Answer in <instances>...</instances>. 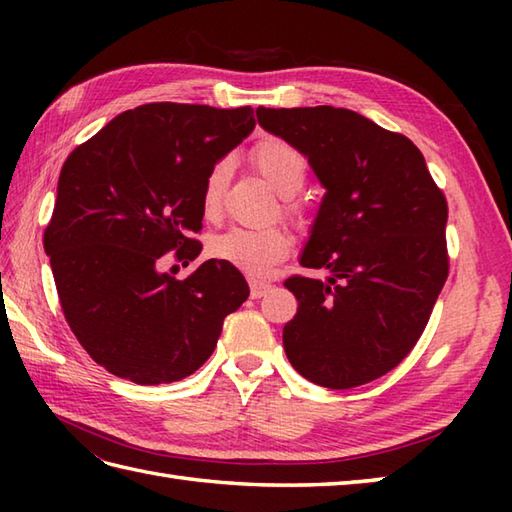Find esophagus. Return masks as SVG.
<instances>
[{"instance_id":"1","label":"esophagus","mask_w":512,"mask_h":512,"mask_svg":"<svg viewBox=\"0 0 512 512\" xmlns=\"http://www.w3.org/2000/svg\"><path fill=\"white\" fill-rule=\"evenodd\" d=\"M270 290V284H266V281H250V297L253 299H262L266 292Z\"/></svg>"}]
</instances>
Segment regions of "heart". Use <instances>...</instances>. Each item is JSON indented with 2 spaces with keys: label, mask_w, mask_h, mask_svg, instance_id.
<instances>
[{
  "label": "heart",
  "mask_w": 512,
  "mask_h": 512,
  "mask_svg": "<svg viewBox=\"0 0 512 512\" xmlns=\"http://www.w3.org/2000/svg\"><path fill=\"white\" fill-rule=\"evenodd\" d=\"M250 162L270 187L284 198V215L295 222H306L308 209L295 195L308 178V158L290 140L268 136L250 151ZM231 162L217 160L202 184V209L213 217L220 213ZM292 250V239L281 228H228L211 242V255L224 264H231L250 277H264L275 264L284 262Z\"/></svg>",
  "instance_id": "b5f03b06"
}]
</instances>
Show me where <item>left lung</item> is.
Returning a JSON list of instances; mask_svg holds the SVG:
<instances>
[{
  "label": "left lung",
  "mask_w": 512,
  "mask_h": 512,
  "mask_svg": "<svg viewBox=\"0 0 512 512\" xmlns=\"http://www.w3.org/2000/svg\"><path fill=\"white\" fill-rule=\"evenodd\" d=\"M266 132L308 156L325 198L292 275L286 356L310 383L350 389L391 372L427 328L449 277V206L407 136L332 105L257 107Z\"/></svg>",
  "instance_id": "1"
}]
</instances>
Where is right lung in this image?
I'll return each mask as SVG.
<instances>
[{
    "instance_id": "obj_1",
    "label": "right lung",
    "mask_w": 512,
    "mask_h": 512,
    "mask_svg": "<svg viewBox=\"0 0 512 512\" xmlns=\"http://www.w3.org/2000/svg\"><path fill=\"white\" fill-rule=\"evenodd\" d=\"M253 129L248 105L147 103L63 162L43 248L65 321L110 374L136 385L191 376L248 299L242 273L220 259L187 279L160 264L200 255L206 173Z\"/></svg>"
}]
</instances>
